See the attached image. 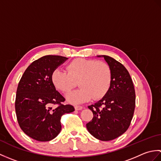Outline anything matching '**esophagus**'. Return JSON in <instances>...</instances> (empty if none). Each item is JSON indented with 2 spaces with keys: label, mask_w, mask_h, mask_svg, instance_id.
<instances>
[{
  "label": "esophagus",
  "mask_w": 161,
  "mask_h": 161,
  "mask_svg": "<svg viewBox=\"0 0 161 161\" xmlns=\"http://www.w3.org/2000/svg\"><path fill=\"white\" fill-rule=\"evenodd\" d=\"M83 108V107H81V106H75V109L76 111H80Z\"/></svg>",
  "instance_id": "1"
}]
</instances>
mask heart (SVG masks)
<instances>
[{
	"label": "heart",
	"mask_w": 161,
	"mask_h": 161,
	"mask_svg": "<svg viewBox=\"0 0 161 161\" xmlns=\"http://www.w3.org/2000/svg\"><path fill=\"white\" fill-rule=\"evenodd\" d=\"M57 89L66 93L72 89L76 81L80 88L66 95L70 104H79L104 97L111 83V71L107 64L93 59H74L67 65L66 71L56 68L51 75Z\"/></svg>",
	"instance_id": "heart-1"
}]
</instances>
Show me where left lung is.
I'll return each mask as SVG.
<instances>
[{"instance_id":"left-lung-1","label":"left lung","mask_w":161,"mask_h":161,"mask_svg":"<svg viewBox=\"0 0 161 161\" xmlns=\"http://www.w3.org/2000/svg\"><path fill=\"white\" fill-rule=\"evenodd\" d=\"M103 57L111 71V83L107 93L100 100L88 106L93 114L86 124L88 132L102 141L114 140L128 129L136 105L134 86L126 68L114 58Z\"/></svg>"}]
</instances>
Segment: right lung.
<instances>
[{
	"mask_svg": "<svg viewBox=\"0 0 161 161\" xmlns=\"http://www.w3.org/2000/svg\"><path fill=\"white\" fill-rule=\"evenodd\" d=\"M68 59L42 57L30 65L19 83L15 102L17 120L23 131L36 141L46 142L56 138L61 129V115L75 111L72 105L61 104L65 98L51 80L53 70ZM53 104L60 106L54 108Z\"/></svg>",
	"mask_w": 161,
	"mask_h": 161,
	"instance_id": "add662e5",
	"label": "right lung"
}]
</instances>
